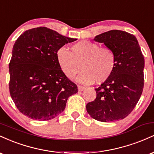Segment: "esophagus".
I'll use <instances>...</instances> for the list:
<instances>
[{
    "instance_id": "34e87169",
    "label": "esophagus",
    "mask_w": 154,
    "mask_h": 154,
    "mask_svg": "<svg viewBox=\"0 0 154 154\" xmlns=\"http://www.w3.org/2000/svg\"><path fill=\"white\" fill-rule=\"evenodd\" d=\"M77 87H78V90L79 91H84L85 89V88L83 87V86H82V85H79L78 86H77Z\"/></svg>"
}]
</instances>
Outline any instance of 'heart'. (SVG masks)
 I'll return each mask as SVG.
<instances>
[{
  "instance_id": "heart-1",
  "label": "heart",
  "mask_w": 154,
  "mask_h": 154,
  "mask_svg": "<svg viewBox=\"0 0 154 154\" xmlns=\"http://www.w3.org/2000/svg\"><path fill=\"white\" fill-rule=\"evenodd\" d=\"M70 48L71 52L60 48L56 54L60 69L69 79L75 78L81 69L78 81L84 84L103 82L112 75L116 66L112 48L88 40H81Z\"/></svg>"
}]
</instances>
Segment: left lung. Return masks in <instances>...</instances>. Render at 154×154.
<instances>
[{
  "label": "left lung",
  "instance_id": "left-lung-1",
  "mask_svg": "<svg viewBox=\"0 0 154 154\" xmlns=\"http://www.w3.org/2000/svg\"><path fill=\"white\" fill-rule=\"evenodd\" d=\"M94 40L114 50L116 66L110 77L95 88L96 98L86 109L98 121H119L132 112L143 93L144 56L135 37L125 31L106 32Z\"/></svg>",
  "mask_w": 154,
  "mask_h": 154
}]
</instances>
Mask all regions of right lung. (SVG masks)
Segmentation results:
<instances>
[{"mask_svg":"<svg viewBox=\"0 0 154 154\" xmlns=\"http://www.w3.org/2000/svg\"><path fill=\"white\" fill-rule=\"evenodd\" d=\"M76 40L40 26L16 40L9 63V92L24 115L40 121L54 119L78 91L61 70L56 55L58 49Z\"/></svg>","mask_w":154,"mask_h":154,"instance_id":"right-lung-1","label":"right lung"}]
</instances>
